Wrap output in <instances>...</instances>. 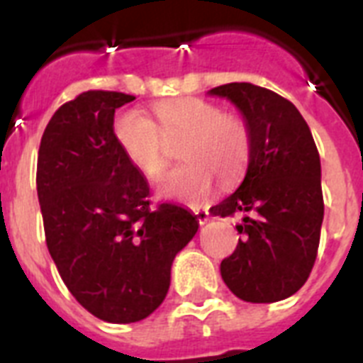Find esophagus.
I'll return each instance as SVG.
<instances>
[{
  "label": "esophagus",
  "mask_w": 363,
  "mask_h": 363,
  "mask_svg": "<svg viewBox=\"0 0 363 363\" xmlns=\"http://www.w3.org/2000/svg\"><path fill=\"white\" fill-rule=\"evenodd\" d=\"M194 214H196L198 221H200L201 225L209 221V211H207V209H196V211H194Z\"/></svg>",
  "instance_id": "esophagus-1"
}]
</instances>
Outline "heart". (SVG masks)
Wrapping results in <instances>:
<instances>
[{
    "instance_id": "obj_1",
    "label": "heart",
    "mask_w": 363,
    "mask_h": 363,
    "mask_svg": "<svg viewBox=\"0 0 363 363\" xmlns=\"http://www.w3.org/2000/svg\"><path fill=\"white\" fill-rule=\"evenodd\" d=\"M156 123L136 108L114 118L112 130L125 158L145 178L158 179L169 165L167 142H179L185 163L172 169L160 192L187 203H200L221 185L236 184L252 154V134L247 121L227 114L201 98H176L154 107Z\"/></svg>"
}]
</instances>
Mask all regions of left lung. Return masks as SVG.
Masks as SVG:
<instances>
[{
  "mask_svg": "<svg viewBox=\"0 0 363 363\" xmlns=\"http://www.w3.org/2000/svg\"><path fill=\"white\" fill-rule=\"evenodd\" d=\"M209 94L230 99L252 134L242 185L211 207L213 216L243 214V238L221 262L240 300L272 303L306 284L318 255L323 221L322 167L309 125L289 99L252 83H227Z\"/></svg>",
  "mask_w": 363,
  "mask_h": 363,
  "instance_id": "8db88e82",
  "label": "left lung"
}]
</instances>
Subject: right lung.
<instances>
[{
  "label": "right lung",
  "mask_w": 363,
  "mask_h": 363,
  "mask_svg": "<svg viewBox=\"0 0 363 363\" xmlns=\"http://www.w3.org/2000/svg\"><path fill=\"white\" fill-rule=\"evenodd\" d=\"M134 96L86 91L54 112L38 152L45 240L67 289L96 318L133 323L165 300L174 256L198 220L150 207L149 185L116 143L114 111Z\"/></svg>",
  "instance_id": "obj_1"
}]
</instances>
